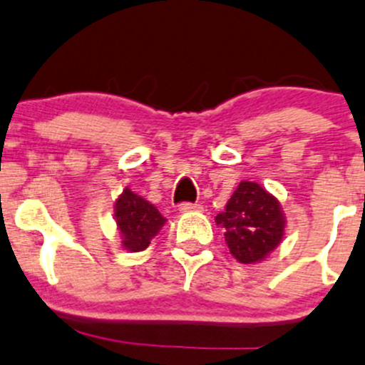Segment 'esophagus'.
<instances>
[{"label": "esophagus", "instance_id": "1", "mask_svg": "<svg viewBox=\"0 0 365 365\" xmlns=\"http://www.w3.org/2000/svg\"><path fill=\"white\" fill-rule=\"evenodd\" d=\"M180 212L182 213H190V212H201L202 206L201 205H194V202H182L180 205Z\"/></svg>", "mask_w": 365, "mask_h": 365}]
</instances>
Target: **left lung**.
Returning a JSON list of instances; mask_svg holds the SVG:
<instances>
[{
	"label": "left lung",
	"mask_w": 365,
	"mask_h": 365,
	"mask_svg": "<svg viewBox=\"0 0 365 365\" xmlns=\"http://www.w3.org/2000/svg\"><path fill=\"white\" fill-rule=\"evenodd\" d=\"M215 222L224 229L229 252L241 264L266 259L282 243L285 231V217L278 199L253 182L237 185Z\"/></svg>",
	"instance_id": "8db88e82"
}]
</instances>
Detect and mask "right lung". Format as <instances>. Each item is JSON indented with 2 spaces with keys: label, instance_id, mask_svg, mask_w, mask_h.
I'll return each mask as SVG.
<instances>
[{
  "label": "right lung",
  "instance_id": "1",
  "mask_svg": "<svg viewBox=\"0 0 365 365\" xmlns=\"http://www.w3.org/2000/svg\"><path fill=\"white\" fill-rule=\"evenodd\" d=\"M115 220L122 234V245L129 252H141L160 231L166 218L141 195L125 189L115 202Z\"/></svg>",
  "mask_w": 365,
  "mask_h": 365
}]
</instances>
